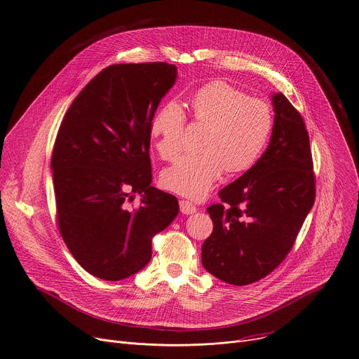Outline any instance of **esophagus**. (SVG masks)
<instances>
[{
	"mask_svg": "<svg viewBox=\"0 0 359 359\" xmlns=\"http://www.w3.org/2000/svg\"><path fill=\"white\" fill-rule=\"evenodd\" d=\"M179 204H180V211L186 215L194 214L197 211V207L194 204H191L190 201H187V200H182Z\"/></svg>",
	"mask_w": 359,
	"mask_h": 359,
	"instance_id": "1",
	"label": "esophagus"
}]
</instances>
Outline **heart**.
<instances>
[{
    "mask_svg": "<svg viewBox=\"0 0 359 359\" xmlns=\"http://www.w3.org/2000/svg\"><path fill=\"white\" fill-rule=\"evenodd\" d=\"M197 123L208 124L201 154H186L168 166L162 186L189 198L204 197L219 180L224 169L231 173L250 169L269 141L273 119L269 105L247 97L226 83L215 81L190 98ZM186 126L183 108L176 101L162 104L151 119L154 147L162 158H172L180 148Z\"/></svg>",
    "mask_w": 359,
    "mask_h": 359,
    "instance_id": "obj_1",
    "label": "heart"
}]
</instances>
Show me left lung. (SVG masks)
<instances>
[{"label":"left lung","mask_w":359,"mask_h":359,"mask_svg":"<svg viewBox=\"0 0 359 359\" xmlns=\"http://www.w3.org/2000/svg\"><path fill=\"white\" fill-rule=\"evenodd\" d=\"M273 127L262 156L219 190L222 204L207 208L214 228L201 264L236 286L261 280L286 258L310 212L316 184L310 140L302 115L282 93L271 97Z\"/></svg>","instance_id":"1"}]
</instances>
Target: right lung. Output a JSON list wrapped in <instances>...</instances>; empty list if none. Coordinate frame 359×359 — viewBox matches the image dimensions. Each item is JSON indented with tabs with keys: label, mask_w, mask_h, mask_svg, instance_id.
Masks as SVG:
<instances>
[{
	"label": "right lung",
	"mask_w": 359,
	"mask_h": 359,
	"mask_svg": "<svg viewBox=\"0 0 359 359\" xmlns=\"http://www.w3.org/2000/svg\"><path fill=\"white\" fill-rule=\"evenodd\" d=\"M177 79L165 62L112 65L74 98L59 128L50 168L57 224L93 276L123 280L152 257V236L179 214L152 183L151 119ZM138 192L142 205L128 208Z\"/></svg>",
	"instance_id": "obj_1"
}]
</instances>
